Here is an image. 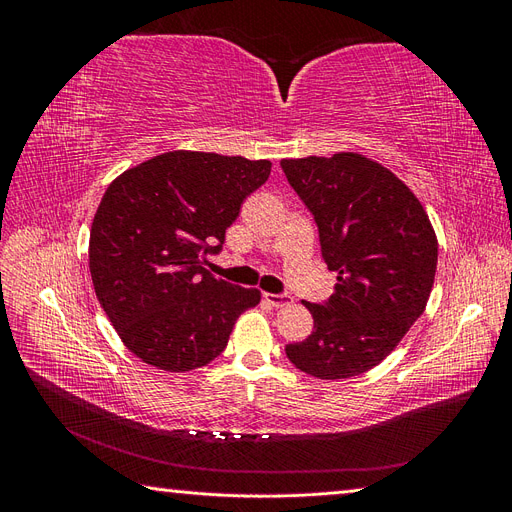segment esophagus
<instances>
[{"label": "esophagus", "instance_id": "1", "mask_svg": "<svg viewBox=\"0 0 512 512\" xmlns=\"http://www.w3.org/2000/svg\"><path fill=\"white\" fill-rule=\"evenodd\" d=\"M265 299H267L273 307H288V305H292V297H290V294H271V292H267Z\"/></svg>", "mask_w": 512, "mask_h": 512}]
</instances>
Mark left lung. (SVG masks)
Here are the masks:
<instances>
[{"label": "left lung", "mask_w": 512, "mask_h": 512, "mask_svg": "<svg viewBox=\"0 0 512 512\" xmlns=\"http://www.w3.org/2000/svg\"><path fill=\"white\" fill-rule=\"evenodd\" d=\"M282 170L314 215L324 262L337 271L327 301L303 303L314 331L288 344L286 356L320 380L359 376L386 359L425 312L436 232L408 185L359 153L282 160Z\"/></svg>", "instance_id": "left-lung-1"}]
</instances>
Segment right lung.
Wrapping results in <instances>:
<instances>
[{"label": "right lung", "instance_id": "1", "mask_svg": "<svg viewBox=\"0 0 512 512\" xmlns=\"http://www.w3.org/2000/svg\"><path fill=\"white\" fill-rule=\"evenodd\" d=\"M269 175V160L168 151L108 185L91 224L89 271L108 320L143 363H211L235 320L260 303L256 288L218 280L203 262Z\"/></svg>", "mask_w": 512, "mask_h": 512}]
</instances>
